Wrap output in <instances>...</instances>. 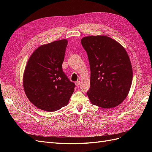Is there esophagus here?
Wrapping results in <instances>:
<instances>
[{
  "instance_id": "1",
  "label": "esophagus",
  "mask_w": 152,
  "mask_h": 152,
  "mask_svg": "<svg viewBox=\"0 0 152 152\" xmlns=\"http://www.w3.org/2000/svg\"><path fill=\"white\" fill-rule=\"evenodd\" d=\"M80 81H77V82H75V85L77 86H79V85H80Z\"/></svg>"
}]
</instances>
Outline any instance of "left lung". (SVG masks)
I'll use <instances>...</instances> for the list:
<instances>
[{"label": "left lung", "mask_w": 152, "mask_h": 152, "mask_svg": "<svg viewBox=\"0 0 152 152\" xmlns=\"http://www.w3.org/2000/svg\"><path fill=\"white\" fill-rule=\"evenodd\" d=\"M88 56L91 86L87 94L94 105L111 108L126 99L132 80V69L126 49L103 35L81 40Z\"/></svg>", "instance_id": "8db88e82"}]
</instances>
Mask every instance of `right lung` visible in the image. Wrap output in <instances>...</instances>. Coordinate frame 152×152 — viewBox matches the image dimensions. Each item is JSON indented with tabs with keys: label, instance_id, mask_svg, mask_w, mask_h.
Masks as SVG:
<instances>
[{
	"label": "right lung",
	"instance_id": "add662e5",
	"mask_svg": "<svg viewBox=\"0 0 152 152\" xmlns=\"http://www.w3.org/2000/svg\"><path fill=\"white\" fill-rule=\"evenodd\" d=\"M68 40L63 39L41 45L31 54L23 75L28 99L44 111L54 112L66 106L75 84L62 68Z\"/></svg>",
	"mask_w": 152,
	"mask_h": 152
}]
</instances>
